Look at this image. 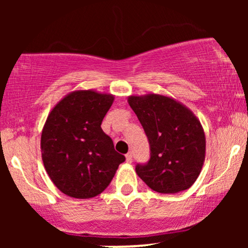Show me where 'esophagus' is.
<instances>
[{"mask_svg":"<svg viewBox=\"0 0 248 248\" xmlns=\"http://www.w3.org/2000/svg\"><path fill=\"white\" fill-rule=\"evenodd\" d=\"M133 161V155H132V153H128L127 155H126V162L127 163H130V162Z\"/></svg>","mask_w":248,"mask_h":248,"instance_id":"34e87169","label":"esophagus"}]
</instances>
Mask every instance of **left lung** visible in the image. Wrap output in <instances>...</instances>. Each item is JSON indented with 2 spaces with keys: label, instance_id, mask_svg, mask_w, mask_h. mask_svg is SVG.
<instances>
[{
  "label": "left lung",
  "instance_id": "1",
  "mask_svg": "<svg viewBox=\"0 0 248 248\" xmlns=\"http://www.w3.org/2000/svg\"><path fill=\"white\" fill-rule=\"evenodd\" d=\"M149 141L150 160L135 171L154 191L177 193L189 189L205 161V134L201 121L182 102L148 93L129 95Z\"/></svg>",
  "mask_w": 248,
  "mask_h": 248
}]
</instances>
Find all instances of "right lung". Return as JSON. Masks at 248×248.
Listing matches in <instances>:
<instances>
[{
    "label": "right lung",
    "mask_w": 248,
    "mask_h": 248,
    "mask_svg": "<svg viewBox=\"0 0 248 248\" xmlns=\"http://www.w3.org/2000/svg\"><path fill=\"white\" fill-rule=\"evenodd\" d=\"M114 95L93 90L69 93L51 109L42 130V160L65 195L87 199L109 186L124 156L115 152L101 122Z\"/></svg>",
    "instance_id": "add662e5"
}]
</instances>
